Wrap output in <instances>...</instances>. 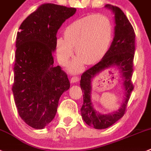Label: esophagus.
Instances as JSON below:
<instances>
[{"mask_svg": "<svg viewBox=\"0 0 151 151\" xmlns=\"http://www.w3.org/2000/svg\"><path fill=\"white\" fill-rule=\"evenodd\" d=\"M78 81H79V78H78V76H73L72 77L71 79H70V82L73 83V84H74V83L78 82Z\"/></svg>", "mask_w": 151, "mask_h": 151, "instance_id": "obj_1", "label": "esophagus"}]
</instances>
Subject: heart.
<instances>
[{"label": "heart", "instance_id": "heart-1", "mask_svg": "<svg viewBox=\"0 0 151 151\" xmlns=\"http://www.w3.org/2000/svg\"><path fill=\"white\" fill-rule=\"evenodd\" d=\"M64 35L55 41L57 58L60 64L66 65L75 48L79 58L73 61L70 70L78 72L84 62L89 65L96 64L105 56L113 40V27L107 16L91 14L69 24Z\"/></svg>", "mask_w": 151, "mask_h": 151}]
</instances>
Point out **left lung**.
<instances>
[{
    "mask_svg": "<svg viewBox=\"0 0 151 151\" xmlns=\"http://www.w3.org/2000/svg\"><path fill=\"white\" fill-rule=\"evenodd\" d=\"M107 8L115 14V36L105 56L99 63L86 70L81 76L80 85L83 93L81 116L87 124L96 129H105L113 125L124 115L127 102L134 86L131 78L135 55V32L133 27L122 10L116 6L107 4ZM116 65L120 69L124 78L126 99L120 109L115 113L103 115L92 108L90 101L91 80L96 74L104 68Z\"/></svg>",
    "mask_w": 151,
    "mask_h": 151,
    "instance_id": "8db88e82",
    "label": "left lung"
}]
</instances>
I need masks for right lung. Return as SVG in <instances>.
I'll use <instances>...</instances> for the list:
<instances>
[{"mask_svg": "<svg viewBox=\"0 0 151 151\" xmlns=\"http://www.w3.org/2000/svg\"><path fill=\"white\" fill-rule=\"evenodd\" d=\"M76 8L44 4L22 22L16 38L12 93L21 118L43 129L55 118L58 101L70 87L67 75L54 65L56 34Z\"/></svg>", "mask_w": 151, "mask_h": 151, "instance_id": "obj_1", "label": "right lung"}]
</instances>
